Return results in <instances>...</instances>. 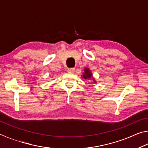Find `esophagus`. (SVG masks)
Returning a JSON list of instances; mask_svg holds the SVG:
<instances>
[{"mask_svg":"<svg viewBox=\"0 0 148 148\" xmlns=\"http://www.w3.org/2000/svg\"><path fill=\"white\" fill-rule=\"evenodd\" d=\"M75 71V68H69L67 69V72L69 73H73Z\"/></svg>","mask_w":148,"mask_h":148,"instance_id":"obj_1","label":"esophagus"}]
</instances>
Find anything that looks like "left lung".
<instances>
[{
    "instance_id": "left-lung-1",
    "label": "left lung",
    "mask_w": 148,
    "mask_h": 148,
    "mask_svg": "<svg viewBox=\"0 0 148 148\" xmlns=\"http://www.w3.org/2000/svg\"><path fill=\"white\" fill-rule=\"evenodd\" d=\"M82 79H86V80H92V81L94 82H96L95 79L92 76V73L90 71L89 68H87V67H84V73L82 75Z\"/></svg>"
}]
</instances>
